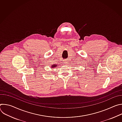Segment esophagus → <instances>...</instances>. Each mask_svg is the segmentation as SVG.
I'll use <instances>...</instances> for the list:
<instances>
[{"instance_id": "34e87169", "label": "esophagus", "mask_w": 122, "mask_h": 122, "mask_svg": "<svg viewBox=\"0 0 122 122\" xmlns=\"http://www.w3.org/2000/svg\"><path fill=\"white\" fill-rule=\"evenodd\" d=\"M64 63H65V64H67V61L66 60H65L64 61Z\"/></svg>"}]
</instances>
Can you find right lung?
<instances>
[{
  "mask_svg": "<svg viewBox=\"0 0 122 122\" xmlns=\"http://www.w3.org/2000/svg\"><path fill=\"white\" fill-rule=\"evenodd\" d=\"M57 66V65H56V64H54V65H51V69H53V68H55V67H56Z\"/></svg>",
  "mask_w": 122,
  "mask_h": 122,
  "instance_id": "1",
  "label": "right lung"
}]
</instances>
